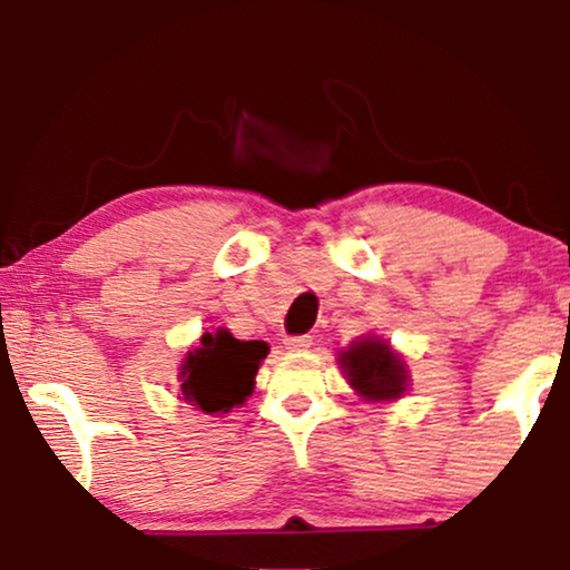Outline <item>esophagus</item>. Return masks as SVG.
<instances>
[{"mask_svg":"<svg viewBox=\"0 0 570 570\" xmlns=\"http://www.w3.org/2000/svg\"><path fill=\"white\" fill-rule=\"evenodd\" d=\"M311 342H314V340H311L308 334H298V337H285L283 345L287 350H293V353H303V350L311 347Z\"/></svg>","mask_w":570,"mask_h":570,"instance_id":"34e87169","label":"esophagus"}]
</instances>
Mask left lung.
I'll use <instances>...</instances> for the list:
<instances>
[{
    "label": "left lung",
    "mask_w": 570,
    "mask_h": 570,
    "mask_svg": "<svg viewBox=\"0 0 570 570\" xmlns=\"http://www.w3.org/2000/svg\"><path fill=\"white\" fill-rule=\"evenodd\" d=\"M337 363L347 384L365 402H396L410 389L407 363L379 334H363L350 342L337 353Z\"/></svg>",
    "instance_id": "left-lung-1"
}]
</instances>
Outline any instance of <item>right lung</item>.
Returning <instances> with one entry per match:
<instances>
[{"instance_id":"right-lung-1","label":"right lung","mask_w":570,"mask_h":570,"mask_svg":"<svg viewBox=\"0 0 570 570\" xmlns=\"http://www.w3.org/2000/svg\"><path fill=\"white\" fill-rule=\"evenodd\" d=\"M267 353V342L236 340L223 326L205 332L178 368L181 400L205 415H225L240 407L254 392L256 371Z\"/></svg>"}]
</instances>
